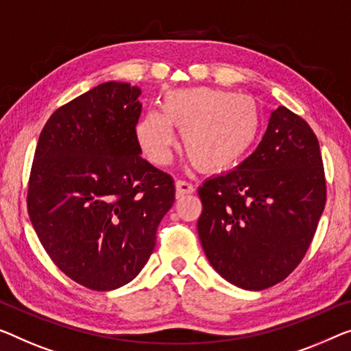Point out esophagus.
Here are the masks:
<instances>
[{"label":"esophagus","mask_w":351,"mask_h":351,"mask_svg":"<svg viewBox=\"0 0 351 351\" xmlns=\"http://www.w3.org/2000/svg\"><path fill=\"white\" fill-rule=\"evenodd\" d=\"M175 187H176V197H184L187 193H193L195 192V187L193 184H191L189 181H184V180H178L175 182Z\"/></svg>","instance_id":"obj_1"}]
</instances>
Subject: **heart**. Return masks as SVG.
Here are the masks:
<instances>
[{
	"instance_id": "obj_1",
	"label": "heart",
	"mask_w": 351,
	"mask_h": 351,
	"mask_svg": "<svg viewBox=\"0 0 351 351\" xmlns=\"http://www.w3.org/2000/svg\"><path fill=\"white\" fill-rule=\"evenodd\" d=\"M181 132L186 154L208 171L241 162L255 145L261 128L257 102L250 96L217 88H191L165 94L160 112L149 110L135 125V138L151 164L171 160L175 134Z\"/></svg>"
}]
</instances>
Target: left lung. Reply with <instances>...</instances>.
Returning <instances> with one entry per match:
<instances>
[{
    "label": "left lung",
    "instance_id": "1",
    "mask_svg": "<svg viewBox=\"0 0 351 351\" xmlns=\"http://www.w3.org/2000/svg\"><path fill=\"white\" fill-rule=\"evenodd\" d=\"M197 228L206 258L230 284L265 290L284 280L309 249L326 203L317 135L287 107L247 159L198 187Z\"/></svg>",
    "mask_w": 351,
    "mask_h": 351
}]
</instances>
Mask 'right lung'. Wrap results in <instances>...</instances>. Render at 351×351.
<instances>
[{
	"mask_svg": "<svg viewBox=\"0 0 351 351\" xmlns=\"http://www.w3.org/2000/svg\"><path fill=\"white\" fill-rule=\"evenodd\" d=\"M140 90L107 82L55 110L39 135L26 206L51 261L86 289L128 284L153 254L173 178L135 138Z\"/></svg>",
	"mask_w": 351,
	"mask_h": 351,
	"instance_id": "obj_1",
	"label": "right lung"
}]
</instances>
